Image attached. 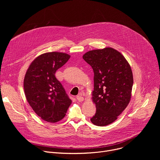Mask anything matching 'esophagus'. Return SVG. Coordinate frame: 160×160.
<instances>
[{
    "label": "esophagus",
    "mask_w": 160,
    "mask_h": 160,
    "mask_svg": "<svg viewBox=\"0 0 160 160\" xmlns=\"http://www.w3.org/2000/svg\"><path fill=\"white\" fill-rule=\"evenodd\" d=\"M77 99L79 102H82V101H83L84 100V98H83L82 96H77Z\"/></svg>",
    "instance_id": "obj_1"
}]
</instances>
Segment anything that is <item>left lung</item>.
<instances>
[{
    "label": "left lung",
    "instance_id": "8db88e82",
    "mask_svg": "<svg viewBox=\"0 0 160 160\" xmlns=\"http://www.w3.org/2000/svg\"><path fill=\"white\" fill-rule=\"evenodd\" d=\"M83 59L92 66L94 90L92 100L96 112L90 119L97 126L115 122L129 104L133 86L131 67L125 58L111 48L89 51Z\"/></svg>",
    "mask_w": 160,
    "mask_h": 160
}]
</instances>
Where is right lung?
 Segmentation results:
<instances>
[{
    "label": "right lung",
    "mask_w": 160,
    "mask_h": 160,
    "mask_svg": "<svg viewBox=\"0 0 160 160\" xmlns=\"http://www.w3.org/2000/svg\"><path fill=\"white\" fill-rule=\"evenodd\" d=\"M70 58L64 52H51L40 54L30 64L23 87L28 102L44 121L56 123L61 120L72 104L55 73Z\"/></svg>",
    "instance_id": "obj_1"
}]
</instances>
